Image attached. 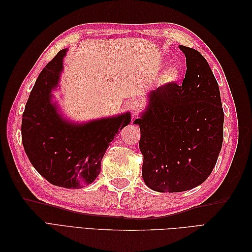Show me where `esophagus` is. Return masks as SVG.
<instances>
[{
	"label": "esophagus",
	"instance_id": "esophagus-1",
	"mask_svg": "<svg viewBox=\"0 0 252 252\" xmlns=\"http://www.w3.org/2000/svg\"><path fill=\"white\" fill-rule=\"evenodd\" d=\"M129 107H130V109H131V111H132L134 116H136V113H138L142 109L143 103L140 100H132L130 102V104H129Z\"/></svg>",
	"mask_w": 252,
	"mask_h": 252
}]
</instances>
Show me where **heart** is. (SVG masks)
Wrapping results in <instances>:
<instances>
[{
  "label": "heart",
  "instance_id": "heart-1",
  "mask_svg": "<svg viewBox=\"0 0 252 252\" xmlns=\"http://www.w3.org/2000/svg\"><path fill=\"white\" fill-rule=\"evenodd\" d=\"M181 77V69L177 66H171L169 68H167L165 72L163 73L162 80L165 83H172L178 81Z\"/></svg>",
  "mask_w": 252,
  "mask_h": 252
}]
</instances>
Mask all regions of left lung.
<instances>
[{"label": "left lung", "mask_w": 252, "mask_h": 252, "mask_svg": "<svg viewBox=\"0 0 252 252\" xmlns=\"http://www.w3.org/2000/svg\"><path fill=\"white\" fill-rule=\"evenodd\" d=\"M187 70L182 85L167 83L149 94L140 125L145 184L181 192L209 177L223 144L224 111L218 82L201 53L180 46Z\"/></svg>", "instance_id": "left-lung-1"}]
</instances>
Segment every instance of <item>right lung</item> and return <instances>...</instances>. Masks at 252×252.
I'll return each mask as SVG.
<instances>
[{
    "label": "right lung",
    "instance_id": "add662e5",
    "mask_svg": "<svg viewBox=\"0 0 252 252\" xmlns=\"http://www.w3.org/2000/svg\"><path fill=\"white\" fill-rule=\"evenodd\" d=\"M66 49L58 52L37 77L23 112L22 142L30 163L52 185L82 188L100 174L110 142L130 123V113L90 121L67 122L51 102Z\"/></svg>",
    "mask_w": 252,
    "mask_h": 252
}]
</instances>
